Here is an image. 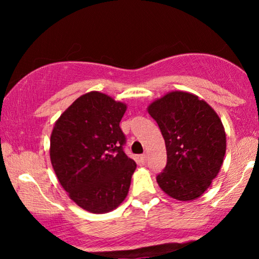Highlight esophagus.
<instances>
[{
  "instance_id": "1",
  "label": "esophagus",
  "mask_w": 259,
  "mask_h": 259,
  "mask_svg": "<svg viewBox=\"0 0 259 259\" xmlns=\"http://www.w3.org/2000/svg\"><path fill=\"white\" fill-rule=\"evenodd\" d=\"M147 161V155L146 154H141L140 155V162L141 164H146Z\"/></svg>"
}]
</instances>
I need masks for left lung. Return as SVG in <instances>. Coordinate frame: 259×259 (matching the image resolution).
<instances>
[{"mask_svg":"<svg viewBox=\"0 0 259 259\" xmlns=\"http://www.w3.org/2000/svg\"><path fill=\"white\" fill-rule=\"evenodd\" d=\"M164 137L165 168L157 176L160 189L177 200H193L211 185L226 151L223 123L197 95L171 92L148 106Z\"/></svg>","mask_w":259,"mask_h":259,"instance_id":"obj_1","label":"left lung"}]
</instances>
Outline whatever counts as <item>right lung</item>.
<instances>
[{
  "label": "right lung",
  "instance_id": "add662e5",
  "mask_svg": "<svg viewBox=\"0 0 259 259\" xmlns=\"http://www.w3.org/2000/svg\"><path fill=\"white\" fill-rule=\"evenodd\" d=\"M126 105L99 92L77 98L55 122L51 161L70 199L92 213H106L128 193L137 164L123 151L120 128Z\"/></svg>",
  "mask_w": 259,
  "mask_h": 259
}]
</instances>
